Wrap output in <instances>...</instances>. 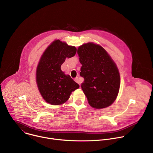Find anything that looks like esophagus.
<instances>
[{
	"label": "esophagus",
	"mask_w": 153,
	"mask_h": 153,
	"mask_svg": "<svg viewBox=\"0 0 153 153\" xmlns=\"http://www.w3.org/2000/svg\"><path fill=\"white\" fill-rule=\"evenodd\" d=\"M74 80H75V82H76L77 83H79V85H80V79H79V78L78 77H76L75 79H74Z\"/></svg>",
	"instance_id": "1"
}]
</instances>
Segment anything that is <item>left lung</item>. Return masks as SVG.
Wrapping results in <instances>:
<instances>
[{
	"label": "left lung",
	"instance_id": "8db88e82",
	"mask_svg": "<svg viewBox=\"0 0 153 153\" xmlns=\"http://www.w3.org/2000/svg\"><path fill=\"white\" fill-rule=\"evenodd\" d=\"M82 65V89L90 106L101 109L111 105L120 88V74L115 63L101 46L88 43L77 50Z\"/></svg>",
	"mask_w": 153,
	"mask_h": 153
}]
</instances>
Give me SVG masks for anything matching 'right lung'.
<instances>
[{
	"label": "right lung",
	"instance_id": "add662e5",
	"mask_svg": "<svg viewBox=\"0 0 153 153\" xmlns=\"http://www.w3.org/2000/svg\"><path fill=\"white\" fill-rule=\"evenodd\" d=\"M77 49L59 40L54 41L42 56L36 71L39 90L46 102L60 105L67 102L72 91L79 88L69 75L61 70L67 57L75 56Z\"/></svg>",
	"mask_w": 153,
	"mask_h": 153
}]
</instances>
